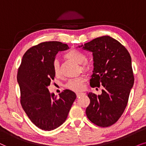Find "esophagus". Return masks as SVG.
Instances as JSON below:
<instances>
[{"label": "esophagus", "mask_w": 146, "mask_h": 146, "mask_svg": "<svg viewBox=\"0 0 146 146\" xmlns=\"http://www.w3.org/2000/svg\"><path fill=\"white\" fill-rule=\"evenodd\" d=\"M76 95H77V97H79V96H82V95H84V93H83V92H77L76 93Z\"/></svg>", "instance_id": "obj_1"}]
</instances>
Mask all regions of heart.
<instances>
[{"label": "heart", "mask_w": 146, "mask_h": 146, "mask_svg": "<svg viewBox=\"0 0 146 146\" xmlns=\"http://www.w3.org/2000/svg\"><path fill=\"white\" fill-rule=\"evenodd\" d=\"M65 57L67 59L71 60V61H74L75 63L79 64L81 63V67L85 71H88L91 69V64L87 61H84L86 59V56H85V53H83L81 50L77 49H71L65 53ZM53 70L56 76H58L60 74L59 64L57 60L54 61ZM85 79H86V78L83 75L75 77V78L70 79L68 81L67 84H66V87L68 89L73 91H80L83 88V83H84Z\"/></svg>", "instance_id": "obj_1"}]
</instances>
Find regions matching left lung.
Listing matches in <instances>:
<instances>
[{"instance_id":"8db88e82","label":"left lung","mask_w":146,"mask_h":146,"mask_svg":"<svg viewBox=\"0 0 146 146\" xmlns=\"http://www.w3.org/2000/svg\"><path fill=\"white\" fill-rule=\"evenodd\" d=\"M79 47L92 52L91 87H104L101 95L87 93L88 119L100 127H109L119 119L127 106L134 77L131 59L124 46L110 36H103Z\"/></svg>"}]
</instances>
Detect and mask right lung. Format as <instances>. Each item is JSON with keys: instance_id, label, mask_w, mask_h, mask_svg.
<instances>
[{"instance_id": "1", "label": "right lung", "mask_w": 146, "mask_h": 146, "mask_svg": "<svg viewBox=\"0 0 146 146\" xmlns=\"http://www.w3.org/2000/svg\"><path fill=\"white\" fill-rule=\"evenodd\" d=\"M69 48L59 41L43 42L32 46L23 55L18 69L21 104L31 121L40 129L50 131L67 119L76 94L65 89L59 98L47 88L55 75L53 63L58 52Z\"/></svg>"}]
</instances>
